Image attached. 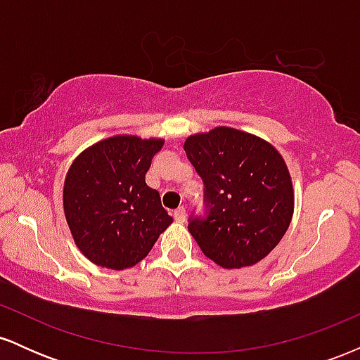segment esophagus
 <instances>
[{
	"label": "esophagus",
	"mask_w": 360,
	"mask_h": 360,
	"mask_svg": "<svg viewBox=\"0 0 360 360\" xmlns=\"http://www.w3.org/2000/svg\"><path fill=\"white\" fill-rule=\"evenodd\" d=\"M174 218H176V221H179V223H183L186 220V210L183 208V206H179V208L174 210Z\"/></svg>",
	"instance_id": "1"
}]
</instances>
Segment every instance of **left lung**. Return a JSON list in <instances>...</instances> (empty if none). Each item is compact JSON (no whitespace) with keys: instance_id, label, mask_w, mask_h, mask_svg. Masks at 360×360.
Instances as JSON below:
<instances>
[{"instance_id":"left-lung-1","label":"left lung","mask_w":360,"mask_h":360,"mask_svg":"<svg viewBox=\"0 0 360 360\" xmlns=\"http://www.w3.org/2000/svg\"><path fill=\"white\" fill-rule=\"evenodd\" d=\"M184 150L205 183L208 217L191 218L188 230L206 257L240 269L269 255L295 212L283 155L267 140L230 127L189 135Z\"/></svg>"}]
</instances>
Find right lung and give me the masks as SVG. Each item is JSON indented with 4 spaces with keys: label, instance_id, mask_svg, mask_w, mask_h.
Wrapping results in <instances>:
<instances>
[{
    "label": "right lung",
    "instance_id": "1",
    "mask_svg": "<svg viewBox=\"0 0 360 360\" xmlns=\"http://www.w3.org/2000/svg\"><path fill=\"white\" fill-rule=\"evenodd\" d=\"M164 139L115 135L82 150L64 181L69 230L86 259L122 271L146 259L172 223L157 189L146 183Z\"/></svg>",
    "mask_w": 360,
    "mask_h": 360
}]
</instances>
